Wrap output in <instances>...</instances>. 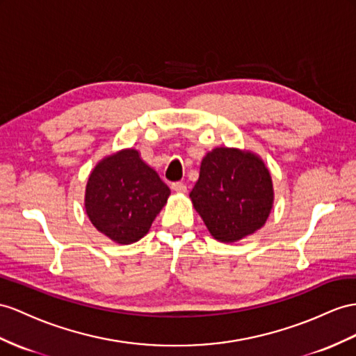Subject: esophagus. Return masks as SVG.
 <instances>
[{
	"mask_svg": "<svg viewBox=\"0 0 356 356\" xmlns=\"http://www.w3.org/2000/svg\"><path fill=\"white\" fill-rule=\"evenodd\" d=\"M171 188L176 191V193H186V185L184 181H175V184H171Z\"/></svg>",
	"mask_w": 356,
	"mask_h": 356,
	"instance_id": "esophagus-1",
	"label": "esophagus"
}]
</instances>
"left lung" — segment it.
<instances>
[{
  "mask_svg": "<svg viewBox=\"0 0 356 356\" xmlns=\"http://www.w3.org/2000/svg\"><path fill=\"white\" fill-rule=\"evenodd\" d=\"M189 197L215 239L236 242L266 222L273 189L256 154L220 147L204 156Z\"/></svg>",
  "mask_w": 356,
  "mask_h": 356,
  "instance_id": "left-lung-1",
  "label": "left lung"
}]
</instances>
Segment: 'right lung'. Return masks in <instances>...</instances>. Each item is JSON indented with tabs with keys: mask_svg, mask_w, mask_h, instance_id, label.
<instances>
[{
	"mask_svg": "<svg viewBox=\"0 0 356 356\" xmlns=\"http://www.w3.org/2000/svg\"><path fill=\"white\" fill-rule=\"evenodd\" d=\"M170 188L136 150H122L99 162L86 189V211L96 229L129 245L149 232L165 206Z\"/></svg>",
	"mask_w": 356,
	"mask_h": 356,
	"instance_id": "right-lung-1",
	"label": "right lung"
}]
</instances>
